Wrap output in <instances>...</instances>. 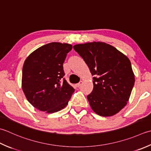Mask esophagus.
I'll use <instances>...</instances> for the list:
<instances>
[{
  "mask_svg": "<svg viewBox=\"0 0 151 151\" xmlns=\"http://www.w3.org/2000/svg\"><path fill=\"white\" fill-rule=\"evenodd\" d=\"M82 83H83V82H82V81H80L78 84H76V86H77V87H79V86H81L82 84Z\"/></svg>",
  "mask_w": 151,
  "mask_h": 151,
  "instance_id": "esophagus-1",
  "label": "esophagus"
}]
</instances>
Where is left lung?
I'll list each match as a JSON object with an SVG mask.
<instances>
[{"mask_svg":"<svg viewBox=\"0 0 151 151\" xmlns=\"http://www.w3.org/2000/svg\"><path fill=\"white\" fill-rule=\"evenodd\" d=\"M73 48L94 76L93 89L87 96L92 110L102 116L119 113L126 105L135 83L130 61L105 42L76 44Z\"/></svg>","mask_w":151,"mask_h":151,"instance_id":"obj_1","label":"left lung"}]
</instances>
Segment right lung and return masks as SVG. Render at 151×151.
Segmentation results:
<instances>
[{
    "label": "right lung",
    "mask_w": 151,
    "mask_h": 151,
    "mask_svg": "<svg viewBox=\"0 0 151 151\" xmlns=\"http://www.w3.org/2000/svg\"><path fill=\"white\" fill-rule=\"evenodd\" d=\"M70 44L51 42L38 48L25 60L22 89L34 107L54 113L66 107L75 89L63 78V63Z\"/></svg>",
    "instance_id": "obj_1"
}]
</instances>
